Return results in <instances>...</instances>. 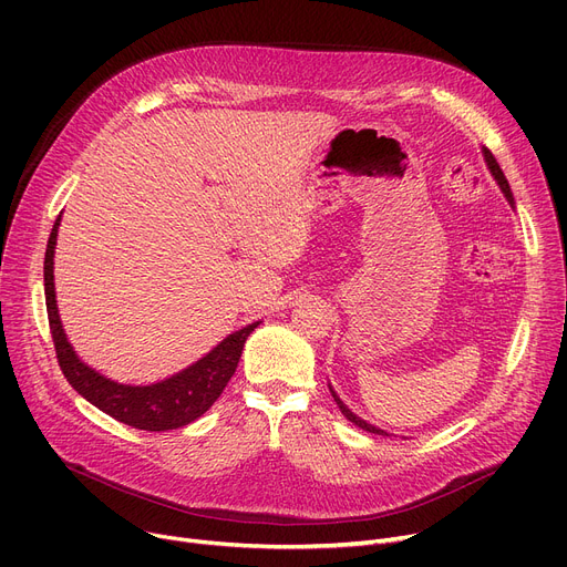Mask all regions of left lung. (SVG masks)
Instances as JSON below:
<instances>
[{"label":"left lung","instance_id":"left-lung-1","mask_svg":"<svg viewBox=\"0 0 567 567\" xmlns=\"http://www.w3.org/2000/svg\"><path fill=\"white\" fill-rule=\"evenodd\" d=\"M485 161H487V165H489V169H492V174H494V178H496V182H498V186H501V190H503V195H505V199H508L511 204L515 202L513 199V193H511V186H508V178H505L503 176V172H501V167H498V163H496V158L492 156V152H489V148H485ZM331 393H333V400L338 402V406H340V411L344 413V419L347 421H351L353 425H359L361 430H365V432H372V434H381V436H389V434H385L383 430H379V427H374V425H370V423H365L363 419H359V415H355L353 411H349L347 409V404L336 395V391L331 389Z\"/></svg>","mask_w":567,"mask_h":567}]
</instances>
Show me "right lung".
I'll use <instances>...</instances> for the list:
<instances>
[{
	"label": "right lung",
	"mask_w": 567,
	"mask_h": 567,
	"mask_svg": "<svg viewBox=\"0 0 567 567\" xmlns=\"http://www.w3.org/2000/svg\"><path fill=\"white\" fill-rule=\"evenodd\" d=\"M56 227H59V218L54 220V227L48 238L43 280H45V306H48L50 333H52L59 368H62L66 381L86 402H92L103 413L112 415L114 421L131 425L135 430L167 432V430L184 427L197 421L199 415L208 411V406H212L225 391L227 381L231 379L238 365V359H241L244 344L248 336L257 329L259 321L231 333L212 353H206L202 361H197L188 370L178 372L165 381H158L152 385H126V383L110 381L96 370L86 368L78 359V353L66 340L62 321H59L56 301H54V282H52Z\"/></svg>",
	"instance_id": "obj_1"
}]
</instances>
